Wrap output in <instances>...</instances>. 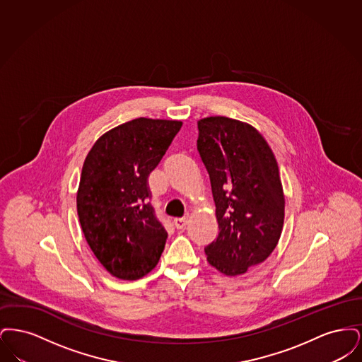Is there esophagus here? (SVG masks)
<instances>
[{
	"label": "esophagus",
	"mask_w": 362,
	"mask_h": 362,
	"mask_svg": "<svg viewBox=\"0 0 362 362\" xmlns=\"http://www.w3.org/2000/svg\"><path fill=\"white\" fill-rule=\"evenodd\" d=\"M189 216H185V217H180V218H175L173 220V224L177 228V229H183L186 225L189 224Z\"/></svg>",
	"instance_id": "34e87169"
}]
</instances>
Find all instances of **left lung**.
I'll list each match as a JSON object with an SVG mask.
<instances>
[{"label": "left lung", "mask_w": 362, "mask_h": 362, "mask_svg": "<svg viewBox=\"0 0 362 362\" xmlns=\"http://www.w3.org/2000/svg\"><path fill=\"white\" fill-rule=\"evenodd\" d=\"M197 148L206 167L218 235L205 247L207 262L225 276L264 262L279 240L285 198L276 157L264 138L243 122H198Z\"/></svg>", "instance_id": "obj_1"}]
</instances>
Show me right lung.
I'll list each match as a JSON object with an SVG mask.
<instances>
[{
  "label": "right lung",
  "instance_id": "obj_1",
  "mask_svg": "<svg viewBox=\"0 0 362 362\" xmlns=\"http://www.w3.org/2000/svg\"><path fill=\"white\" fill-rule=\"evenodd\" d=\"M180 127L179 121L126 122L86 156L77 213L92 252L117 278L146 276L164 251L168 233L151 204L148 180Z\"/></svg>",
  "mask_w": 362,
  "mask_h": 362
}]
</instances>
